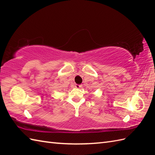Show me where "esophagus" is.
I'll return each mask as SVG.
<instances>
[{"label": "esophagus", "mask_w": 155, "mask_h": 155, "mask_svg": "<svg viewBox=\"0 0 155 155\" xmlns=\"http://www.w3.org/2000/svg\"><path fill=\"white\" fill-rule=\"evenodd\" d=\"M75 88H81L82 87V85L81 84H75Z\"/></svg>", "instance_id": "obj_1"}]
</instances>
